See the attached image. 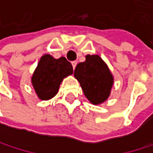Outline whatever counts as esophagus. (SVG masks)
Here are the masks:
<instances>
[{
    "instance_id": "esophagus-1",
    "label": "esophagus",
    "mask_w": 153,
    "mask_h": 153,
    "mask_svg": "<svg viewBox=\"0 0 153 153\" xmlns=\"http://www.w3.org/2000/svg\"><path fill=\"white\" fill-rule=\"evenodd\" d=\"M76 64H77V62H76V61H72V65H73V68H74V69L76 68Z\"/></svg>"
}]
</instances>
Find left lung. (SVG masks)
Returning a JSON list of instances; mask_svg holds the SVG:
<instances>
[{"mask_svg":"<svg viewBox=\"0 0 153 153\" xmlns=\"http://www.w3.org/2000/svg\"><path fill=\"white\" fill-rule=\"evenodd\" d=\"M74 76L93 104H100L109 97L114 78L99 56H86V60L76 65Z\"/></svg>","mask_w":153,"mask_h":153,"instance_id":"left-lung-1","label":"left lung"}]
</instances>
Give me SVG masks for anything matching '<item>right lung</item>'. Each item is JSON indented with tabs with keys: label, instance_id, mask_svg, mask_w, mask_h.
I'll use <instances>...</instances> for the list:
<instances>
[{
	"label": "right lung",
	"instance_id": "right-lung-1",
	"mask_svg": "<svg viewBox=\"0 0 153 153\" xmlns=\"http://www.w3.org/2000/svg\"><path fill=\"white\" fill-rule=\"evenodd\" d=\"M73 74V66L64 56L56 59L50 55L40 59L32 76V84L38 97L42 100L54 97L62 79Z\"/></svg>",
	"mask_w": 153,
	"mask_h": 153
}]
</instances>
